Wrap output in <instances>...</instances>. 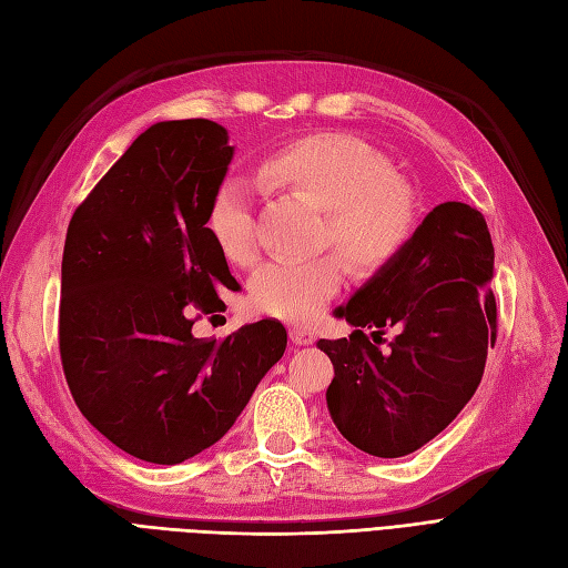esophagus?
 <instances>
[{"mask_svg":"<svg viewBox=\"0 0 568 568\" xmlns=\"http://www.w3.org/2000/svg\"><path fill=\"white\" fill-rule=\"evenodd\" d=\"M290 341H293L295 345H312L316 341V333L312 328L293 326V328H290Z\"/></svg>","mask_w":568,"mask_h":568,"instance_id":"1","label":"esophagus"}]
</instances>
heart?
Listing matches in <instances>:
<instances>
[{"mask_svg":"<svg viewBox=\"0 0 568 568\" xmlns=\"http://www.w3.org/2000/svg\"><path fill=\"white\" fill-rule=\"evenodd\" d=\"M258 180L273 192L295 194L324 211V244L333 242L355 268H379L415 230L417 206L388 160L353 136L312 134L268 153ZM206 227L232 264H250L256 250L254 189L242 178L215 186ZM343 281L336 256L275 258L252 278V304L264 314L307 322L324 310Z\"/></svg>","mask_w":568,"mask_h":568,"instance_id":"b5f03b06","label":"heart"}]
</instances>
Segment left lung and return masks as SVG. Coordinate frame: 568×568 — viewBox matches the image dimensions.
Instances as JSON below:
<instances>
[{"mask_svg": "<svg viewBox=\"0 0 568 568\" xmlns=\"http://www.w3.org/2000/svg\"><path fill=\"white\" fill-rule=\"evenodd\" d=\"M491 275L483 213L446 201L333 312L355 326L351 338L316 343L333 362L326 405L347 442L369 456L400 458L454 423L497 338ZM365 325L375 328L372 339ZM386 325L399 336L382 348Z\"/></svg>", "mask_w": 568, "mask_h": 568, "instance_id": "obj_1", "label": "left lung"}]
</instances>
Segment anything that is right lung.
Returning a JSON list of instances; mask_svg holds the SVG:
<instances>
[{
	"label": "right lung",
	"mask_w": 568,
	"mask_h": 568,
	"mask_svg": "<svg viewBox=\"0 0 568 568\" xmlns=\"http://www.w3.org/2000/svg\"><path fill=\"white\" fill-rule=\"evenodd\" d=\"M235 155L227 129H145L71 215L62 256L60 353L83 417L129 456L174 465L223 439L285 353L281 322L194 338V312L237 290L206 227Z\"/></svg>",
	"instance_id": "right-lung-1"
}]
</instances>
